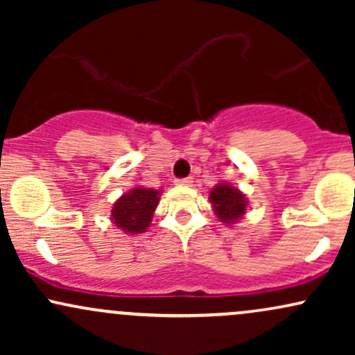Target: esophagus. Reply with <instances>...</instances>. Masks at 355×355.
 <instances>
[{"mask_svg": "<svg viewBox=\"0 0 355 355\" xmlns=\"http://www.w3.org/2000/svg\"><path fill=\"white\" fill-rule=\"evenodd\" d=\"M175 183H177V185L190 187L191 183H193V178H191V177H187V178H177V180H175Z\"/></svg>", "mask_w": 355, "mask_h": 355, "instance_id": "obj_1", "label": "esophagus"}]
</instances>
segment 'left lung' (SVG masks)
<instances>
[{
    "label": "left lung",
    "mask_w": 355,
    "mask_h": 355,
    "mask_svg": "<svg viewBox=\"0 0 355 355\" xmlns=\"http://www.w3.org/2000/svg\"><path fill=\"white\" fill-rule=\"evenodd\" d=\"M210 202L220 222L232 225L245 215L248 200L239 189L230 183H218L210 190Z\"/></svg>",
    "instance_id": "left-lung-1"
}]
</instances>
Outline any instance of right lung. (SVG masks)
<instances>
[{
	"instance_id": "obj_1",
	"label": "right lung",
	"mask_w": 355,
	"mask_h": 355,
	"mask_svg": "<svg viewBox=\"0 0 355 355\" xmlns=\"http://www.w3.org/2000/svg\"><path fill=\"white\" fill-rule=\"evenodd\" d=\"M160 190L135 187L121 195L112 207V222L125 234H141L150 227L160 200Z\"/></svg>"
}]
</instances>
